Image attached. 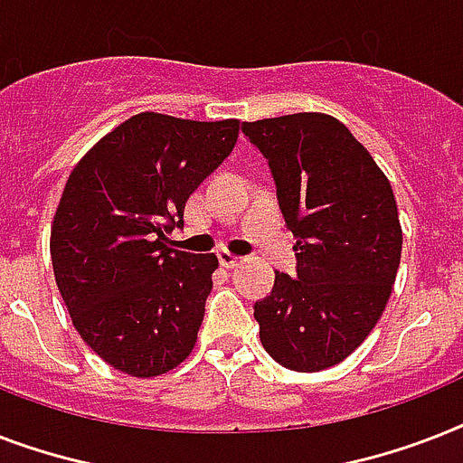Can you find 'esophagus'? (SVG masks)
I'll return each instance as SVG.
<instances>
[{
    "label": "esophagus",
    "instance_id": "1",
    "mask_svg": "<svg viewBox=\"0 0 463 463\" xmlns=\"http://www.w3.org/2000/svg\"><path fill=\"white\" fill-rule=\"evenodd\" d=\"M218 261H221V267L223 269H235L240 264V257H235L232 252H218Z\"/></svg>",
    "mask_w": 463,
    "mask_h": 463
}]
</instances>
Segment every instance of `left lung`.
Listing matches in <instances>:
<instances>
[{
    "mask_svg": "<svg viewBox=\"0 0 463 463\" xmlns=\"http://www.w3.org/2000/svg\"><path fill=\"white\" fill-rule=\"evenodd\" d=\"M242 134L267 158L296 238V279L276 271L254 303L261 345L288 370H326L365 341L392 296L403 240L394 192L329 115L242 122Z\"/></svg>",
    "mask_w": 463,
    "mask_h": 463,
    "instance_id": "1",
    "label": "left lung"
}]
</instances>
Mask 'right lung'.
I'll return each mask as SVG.
<instances>
[{"label": "right lung", "mask_w": 463, "mask_h": 463, "mask_svg": "<svg viewBox=\"0 0 463 463\" xmlns=\"http://www.w3.org/2000/svg\"><path fill=\"white\" fill-rule=\"evenodd\" d=\"M238 129L141 112L69 175L50 235L54 281L76 331L119 373L156 377L194 348L218 260L170 250L167 232Z\"/></svg>", "instance_id": "add662e5"}]
</instances>
